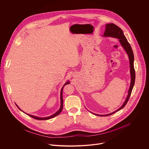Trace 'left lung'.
Masks as SVG:
<instances>
[{"label":"left lung","instance_id":"8db88e82","mask_svg":"<svg viewBox=\"0 0 149 149\" xmlns=\"http://www.w3.org/2000/svg\"><path fill=\"white\" fill-rule=\"evenodd\" d=\"M104 37H113V38H116L119 39V41L124 48V49L126 50L127 54H128L129 60H130V74H131V84L129 88V90L128 92V95L127 96L126 99L125 100V102H124L122 106L121 107H120L116 111L110 113L109 114L107 115H97L95 114L96 115L100 116H108L110 115H112L115 112L119 111L120 109H122L124 107L126 106L127 103L129 100V98L130 97L132 88L134 87V83H135V69H134V53L132 50V48L130 45V43L128 42L127 38L125 36L122 30L118 26L113 23H109L107 24L106 25V30L105 32L103 35Z\"/></svg>","mask_w":149,"mask_h":149}]
</instances>
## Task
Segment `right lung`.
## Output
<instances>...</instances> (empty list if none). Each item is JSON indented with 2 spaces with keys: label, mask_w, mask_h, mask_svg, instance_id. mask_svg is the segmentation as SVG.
I'll return each mask as SVG.
<instances>
[{
  "label": "right lung",
  "mask_w": 149,
  "mask_h": 149,
  "mask_svg": "<svg viewBox=\"0 0 149 149\" xmlns=\"http://www.w3.org/2000/svg\"><path fill=\"white\" fill-rule=\"evenodd\" d=\"M69 84V81H67L65 84H64V86H63V88H62V89H61V93H60V99H61V106H60V109H59V110L57 111V112H56L55 113H54L53 115H51V116H48V117H45V118H40V117H37V116H33V115H29V114H27V113H26L27 115H29V116H31V118H34V119H37V120H47V119H51V118H54V117H55V116H57L58 115H59L61 112V111H62V110H63V88H64V86L65 85H66V84ZM16 106H17V107L22 111L21 109L18 107V106L16 104ZM25 113V112H24Z\"/></svg>",
  "instance_id": "obj_1"
}]
</instances>
